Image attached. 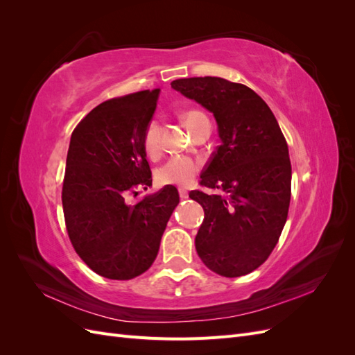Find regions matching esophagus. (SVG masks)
<instances>
[{"mask_svg": "<svg viewBox=\"0 0 355 355\" xmlns=\"http://www.w3.org/2000/svg\"><path fill=\"white\" fill-rule=\"evenodd\" d=\"M179 197H180V200L188 198V191H187V188H179Z\"/></svg>", "mask_w": 355, "mask_h": 355, "instance_id": "esophagus-1", "label": "esophagus"}]
</instances>
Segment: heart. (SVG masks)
Returning <instances> with one entry per match:
<instances>
[{
  "instance_id": "b5f03b06",
  "label": "heart",
  "mask_w": 355,
  "mask_h": 355,
  "mask_svg": "<svg viewBox=\"0 0 355 355\" xmlns=\"http://www.w3.org/2000/svg\"><path fill=\"white\" fill-rule=\"evenodd\" d=\"M202 114L200 111H185L182 114V120L191 128H194L198 118ZM144 148L149 157H157L161 153V124L158 118H153L145 127L144 132ZM201 167L200 159L187 157V155H175L170 157L166 163L161 164L155 171V179L159 185H189L198 175Z\"/></svg>"
}]
</instances>
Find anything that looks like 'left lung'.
<instances>
[{
	"label": "left lung",
	"mask_w": 355,
	"mask_h": 355,
	"mask_svg": "<svg viewBox=\"0 0 355 355\" xmlns=\"http://www.w3.org/2000/svg\"><path fill=\"white\" fill-rule=\"evenodd\" d=\"M171 87L213 112L220 145L192 191L204 209L196 249L209 270L241 277L271 254L287 220L292 166L286 137L270 106L244 84L219 77L180 78Z\"/></svg>",
	"instance_id": "1"
}]
</instances>
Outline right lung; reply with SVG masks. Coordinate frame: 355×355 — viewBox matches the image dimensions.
<instances>
[{
	"label": "right lung",
	"mask_w": 355,
	"mask_h": 355,
	"mask_svg": "<svg viewBox=\"0 0 355 355\" xmlns=\"http://www.w3.org/2000/svg\"><path fill=\"white\" fill-rule=\"evenodd\" d=\"M158 94L142 90L106 101L71 136L62 188L68 235L85 265L111 280H130L153 265L179 202L173 188L127 201L153 185L144 132Z\"/></svg>",
	"instance_id": "obj_1"
}]
</instances>
